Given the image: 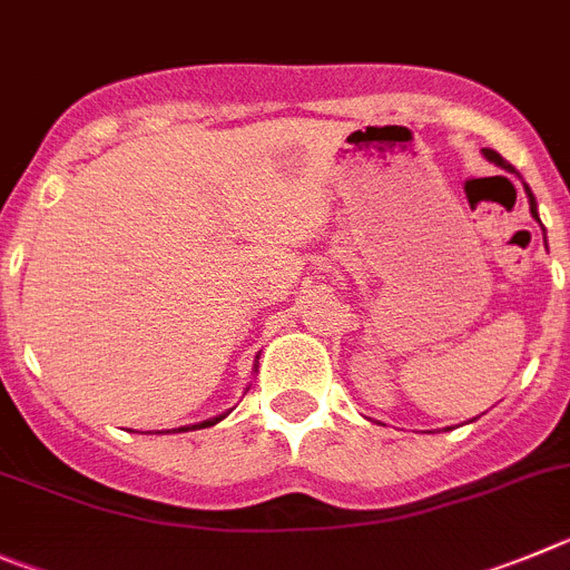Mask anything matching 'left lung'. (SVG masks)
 <instances>
[{"label": "left lung", "mask_w": 570, "mask_h": 570, "mask_svg": "<svg viewBox=\"0 0 570 570\" xmlns=\"http://www.w3.org/2000/svg\"><path fill=\"white\" fill-rule=\"evenodd\" d=\"M483 155H487V160H492L494 166H500V169H505V171H511V175H517V171H514V166H511L509 160H503V158H500V155L494 153V149H483ZM517 177H520V175H517ZM520 180H523V177H520ZM523 186H525V183H523ZM525 195H529L531 217H534V220L540 223V214H537V200H534V195H531V189H529V186H525Z\"/></svg>", "instance_id": "1"}]
</instances>
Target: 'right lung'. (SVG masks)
I'll return each instance as SVG.
<instances>
[{
  "mask_svg": "<svg viewBox=\"0 0 570 570\" xmlns=\"http://www.w3.org/2000/svg\"><path fill=\"white\" fill-rule=\"evenodd\" d=\"M259 367V362L257 364H254V370H257ZM228 412H232V410H228ZM228 412H223V415H214V417H208V421H200V424H191V426H180V430H171V432H189V430H206V426H214V424H220V421H223V417H226L228 415ZM166 432H169V430H166Z\"/></svg>",
  "mask_w": 570,
  "mask_h": 570,
  "instance_id": "right-lung-1",
  "label": "right lung"
}]
</instances>
